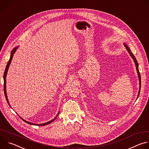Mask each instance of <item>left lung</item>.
<instances>
[{
    "label": "left lung",
    "mask_w": 149,
    "mask_h": 149,
    "mask_svg": "<svg viewBox=\"0 0 149 149\" xmlns=\"http://www.w3.org/2000/svg\"><path fill=\"white\" fill-rule=\"evenodd\" d=\"M124 47H125V48L127 49V51H128V52L129 53L130 55V56H132V58L133 59V60H134V62H135V64H136V67L137 71V73H138V76H139V81H140V90H139V94H138V97H139V94H140V87H141V77H140V72H139V67H138V66H139V63H138V62H137V60H136V58H135L134 55H133V54L132 52V51H131L130 49L127 46V45H126L125 44H124Z\"/></svg>",
    "instance_id": "8db88e82"
}]
</instances>
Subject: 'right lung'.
Listing matches in <instances>:
<instances>
[{
    "mask_svg": "<svg viewBox=\"0 0 149 149\" xmlns=\"http://www.w3.org/2000/svg\"><path fill=\"white\" fill-rule=\"evenodd\" d=\"M17 47H16V48H15L13 50H12V52H11V55H10V59H9V61H8V63H7V65H6V68H5V72H4V74H3V79H4V93H5V98H6V101H7V102H8V104L9 105V106L10 107H11V106L10 105V104H9V102L8 101V97H7V94H6V74H7V72H8V68H9V65H10V62H11V61H12V58H13V54H15V51H16V50L17 49ZM58 114H59V113L58 114V115L55 117V118H54V119H53L52 120H51V121H48V122H47V123H43V124H33V123H30V122H28V121H26V120H24L22 118H21L20 117V118H21V119H22L24 121H25V123H28V124H31V125H47V124H50L51 123H52V122H53L56 118V117H57V116H58Z\"/></svg>",
    "mask_w": 149,
    "mask_h": 149,
    "instance_id": "right-lung-1",
    "label": "right lung"
}]
</instances>
